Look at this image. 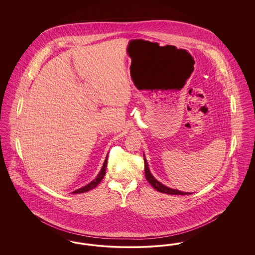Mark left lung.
Returning a JSON list of instances; mask_svg holds the SVG:
<instances>
[{
	"mask_svg": "<svg viewBox=\"0 0 255 255\" xmlns=\"http://www.w3.org/2000/svg\"><path fill=\"white\" fill-rule=\"evenodd\" d=\"M144 170H145V177L146 180L148 181V182L157 190L158 192H161V193H166V194L170 195H189L191 193L189 192H182L180 190H177V189H172L169 188L165 185H163L161 182L157 181L154 176L151 174L149 167H148V163H147V160H146L145 156H144Z\"/></svg>",
	"mask_w": 255,
	"mask_h": 255,
	"instance_id": "8db88e82",
	"label": "left lung"
}]
</instances>
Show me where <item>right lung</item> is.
Segmentation results:
<instances>
[{
    "instance_id": "add662e5",
    "label": "right lung",
    "mask_w": 255,
    "mask_h": 255,
    "mask_svg": "<svg viewBox=\"0 0 255 255\" xmlns=\"http://www.w3.org/2000/svg\"><path fill=\"white\" fill-rule=\"evenodd\" d=\"M107 159H108V156H107L106 158H105V161H104V163H103V166H102V168L100 170L99 174L97 175V178H96L93 182L88 183V184L85 185V186H83V187H81V188H79V189H77V190L73 191V194L84 193V192H87V191L92 190V189H94V188H96V187H97V184L102 181V179H103V178H104V176H105V173H106V167H107Z\"/></svg>"
}]
</instances>
